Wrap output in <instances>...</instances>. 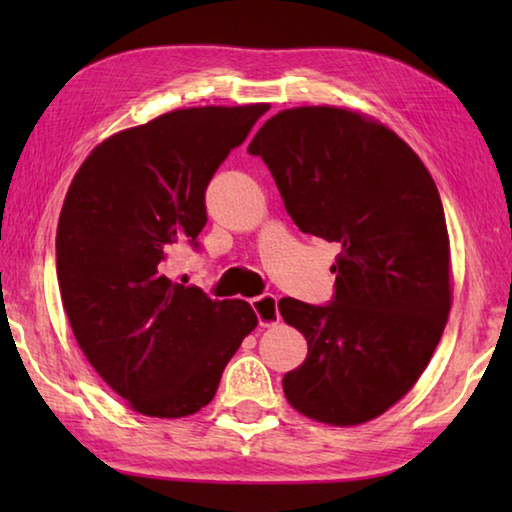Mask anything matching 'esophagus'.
I'll return each instance as SVG.
<instances>
[{"label": "esophagus", "mask_w": 512, "mask_h": 512, "mask_svg": "<svg viewBox=\"0 0 512 512\" xmlns=\"http://www.w3.org/2000/svg\"><path fill=\"white\" fill-rule=\"evenodd\" d=\"M250 305H253V309H255L259 325L268 327V325H275L277 320H280V311H277V298L273 296V293H262V296L250 300Z\"/></svg>", "instance_id": "34e87169"}]
</instances>
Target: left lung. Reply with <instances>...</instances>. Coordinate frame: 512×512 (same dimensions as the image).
<instances>
[{"mask_svg": "<svg viewBox=\"0 0 512 512\" xmlns=\"http://www.w3.org/2000/svg\"><path fill=\"white\" fill-rule=\"evenodd\" d=\"M248 153L264 160L300 232L341 248L327 305L277 302L309 345L284 395L336 427L377 418L427 368L452 307L436 183L393 131L329 106L277 112Z\"/></svg>", "mask_w": 512, "mask_h": 512, "instance_id": "obj_1", "label": "left lung"}]
</instances>
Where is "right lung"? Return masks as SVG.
<instances>
[{"mask_svg": "<svg viewBox=\"0 0 512 512\" xmlns=\"http://www.w3.org/2000/svg\"><path fill=\"white\" fill-rule=\"evenodd\" d=\"M268 106L173 110L99 144L65 196L56 273L76 343L103 381L151 418L201 411L257 325L244 300L171 282L178 246L198 250L205 189Z\"/></svg>", "mask_w": 512, "mask_h": 512, "instance_id": "right-lung-1", "label": "right lung"}]
</instances>
